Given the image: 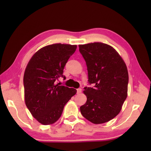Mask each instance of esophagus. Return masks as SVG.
I'll return each mask as SVG.
<instances>
[{
    "label": "esophagus",
    "mask_w": 151,
    "mask_h": 151,
    "mask_svg": "<svg viewBox=\"0 0 151 151\" xmlns=\"http://www.w3.org/2000/svg\"><path fill=\"white\" fill-rule=\"evenodd\" d=\"M81 92H82V89L81 88H79V89H77V94H80V93H81Z\"/></svg>",
    "instance_id": "1"
}]
</instances>
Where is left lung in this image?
Masks as SVG:
<instances>
[{
    "instance_id": "obj_1",
    "label": "left lung",
    "mask_w": 151,
    "mask_h": 151,
    "mask_svg": "<svg viewBox=\"0 0 151 151\" xmlns=\"http://www.w3.org/2000/svg\"><path fill=\"white\" fill-rule=\"evenodd\" d=\"M86 63L89 84L84 93L86 103L80 107L83 116L94 124L106 123L121 111L127 97L129 74L125 62L112 47L103 43L79 45Z\"/></svg>"
}]
</instances>
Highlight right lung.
I'll return each mask as SVG.
<instances>
[{
    "label": "right lung",
    "mask_w": 151,
    "mask_h": 151,
    "mask_svg": "<svg viewBox=\"0 0 151 151\" xmlns=\"http://www.w3.org/2000/svg\"><path fill=\"white\" fill-rule=\"evenodd\" d=\"M77 45L55 43L40 49L26 68L23 84L27 108L43 125H51L62 115L63 108L77 90L56 84L63 75L68 58Z\"/></svg>",
    "instance_id": "1"
}]
</instances>
